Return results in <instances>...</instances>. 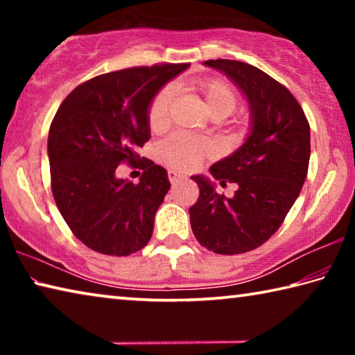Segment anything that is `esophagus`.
Here are the masks:
<instances>
[{"label": "esophagus", "mask_w": 355, "mask_h": 355, "mask_svg": "<svg viewBox=\"0 0 355 355\" xmlns=\"http://www.w3.org/2000/svg\"><path fill=\"white\" fill-rule=\"evenodd\" d=\"M167 177H169V182H171L172 184H177L178 182H182V180L184 178L183 175H180V173H177L175 171H169V172H167Z\"/></svg>", "instance_id": "obj_1"}]
</instances>
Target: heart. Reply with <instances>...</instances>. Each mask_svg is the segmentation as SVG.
Wrapping results in <instances>:
<instances>
[{
	"label": "heart",
	"mask_w": 355,
	"mask_h": 355,
	"mask_svg": "<svg viewBox=\"0 0 355 355\" xmlns=\"http://www.w3.org/2000/svg\"><path fill=\"white\" fill-rule=\"evenodd\" d=\"M200 92L205 110L211 117L225 119L236 110L238 92L235 86L224 78H207L196 83ZM173 100V89L166 86L155 95L148 107V123L152 130H161L169 123L171 106ZM208 153L205 142L192 139L188 136H171L159 146V156L175 169L189 171L200 163Z\"/></svg>",
	"instance_id": "obj_1"
}]
</instances>
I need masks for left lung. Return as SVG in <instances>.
<instances>
[{
	"label": "left lung",
	"instance_id": "obj_1",
	"mask_svg": "<svg viewBox=\"0 0 355 355\" xmlns=\"http://www.w3.org/2000/svg\"><path fill=\"white\" fill-rule=\"evenodd\" d=\"M208 67L225 73L249 103L250 133L227 158L209 167L224 186L236 183L233 197L218 194L203 175L199 199L189 208L191 228L203 248L235 255L266 243L299 197L309 171L310 125L288 89L254 65L209 59Z\"/></svg>",
	"mask_w": 355,
	"mask_h": 355
}]
</instances>
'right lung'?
<instances>
[{
  "label": "right lung",
  "instance_id": "obj_1",
  "mask_svg": "<svg viewBox=\"0 0 355 355\" xmlns=\"http://www.w3.org/2000/svg\"><path fill=\"white\" fill-rule=\"evenodd\" d=\"M189 64H156L95 76L59 106L48 133L51 191L73 235L98 254L146 248L171 188L164 167L137 155L150 139L148 107ZM122 162L144 169L135 185L117 179Z\"/></svg>",
  "mask_w": 355,
  "mask_h": 355
}]
</instances>
